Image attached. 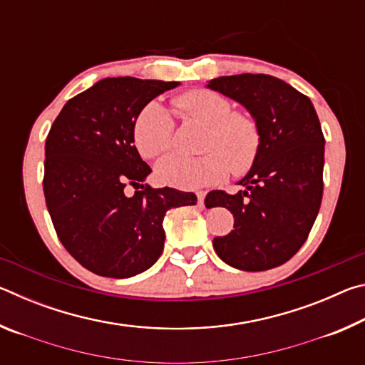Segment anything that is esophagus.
Wrapping results in <instances>:
<instances>
[{"label":"esophagus","instance_id":"obj_1","mask_svg":"<svg viewBox=\"0 0 365 365\" xmlns=\"http://www.w3.org/2000/svg\"><path fill=\"white\" fill-rule=\"evenodd\" d=\"M196 196H197V202H200L201 206L205 205V197H206V193H205V191H197Z\"/></svg>","mask_w":365,"mask_h":365}]
</instances>
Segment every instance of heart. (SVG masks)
<instances>
[{
  "label": "heart",
  "mask_w": 365,
  "mask_h": 365,
  "mask_svg": "<svg viewBox=\"0 0 365 365\" xmlns=\"http://www.w3.org/2000/svg\"><path fill=\"white\" fill-rule=\"evenodd\" d=\"M175 106L187 120L200 122L207 130L200 158L170 154L159 160L156 175L169 187L193 190L219 183L232 172L243 175L261 154L262 128L248 110H232L224 95L211 90H190L177 96ZM135 146L143 158L153 159L175 143V123L169 110L158 101L140 109L133 122Z\"/></svg>",
  "instance_id": "obj_1"
}]
</instances>
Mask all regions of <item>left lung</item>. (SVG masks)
<instances>
[{
    "instance_id": "obj_1",
    "label": "left lung",
    "mask_w": 365,
    "mask_h": 365,
    "mask_svg": "<svg viewBox=\"0 0 365 365\" xmlns=\"http://www.w3.org/2000/svg\"><path fill=\"white\" fill-rule=\"evenodd\" d=\"M207 88L242 103L262 128L261 154L237 195L207 193L206 207L224 206L233 230L214 250L235 269L259 272L289 261L309 237L324 193V146L316 109L306 95L265 73L219 77Z\"/></svg>"
}]
</instances>
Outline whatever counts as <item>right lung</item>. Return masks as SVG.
I'll return each mask as SVG.
<instances>
[{"label": "right lung", "mask_w": 365, "mask_h": 365, "mask_svg": "<svg viewBox=\"0 0 365 365\" xmlns=\"http://www.w3.org/2000/svg\"><path fill=\"white\" fill-rule=\"evenodd\" d=\"M177 85L100 80L66 103L48 133V212L64 248L96 275L128 279L150 269L164 250L165 212L196 205L195 193L141 185L151 169L133 145L140 109ZM127 184L142 190L128 198Z\"/></svg>", "instance_id": "right-lung-1"}]
</instances>
